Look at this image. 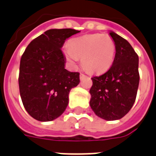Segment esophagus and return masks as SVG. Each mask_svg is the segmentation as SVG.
I'll use <instances>...</instances> for the list:
<instances>
[{"mask_svg":"<svg viewBox=\"0 0 156 156\" xmlns=\"http://www.w3.org/2000/svg\"><path fill=\"white\" fill-rule=\"evenodd\" d=\"M85 76H86L84 75V74H83V73H80V80H83Z\"/></svg>","mask_w":156,"mask_h":156,"instance_id":"1","label":"esophagus"}]
</instances>
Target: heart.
Listing matches in <instances>:
<instances>
[{
    "mask_svg": "<svg viewBox=\"0 0 156 156\" xmlns=\"http://www.w3.org/2000/svg\"><path fill=\"white\" fill-rule=\"evenodd\" d=\"M115 41L108 34H87L71 39L64 55L71 66L76 65L79 58L82 65L90 73H104L110 68L115 59Z\"/></svg>",
    "mask_w": 156,
    "mask_h": 156,
    "instance_id": "b5f03b06",
    "label": "heart"
}]
</instances>
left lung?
<instances>
[{"mask_svg":"<svg viewBox=\"0 0 156 156\" xmlns=\"http://www.w3.org/2000/svg\"><path fill=\"white\" fill-rule=\"evenodd\" d=\"M116 51L106 73L92 77L90 106L97 116L116 120L127 114L136 101L140 83L139 56L127 40L111 31Z\"/></svg>","mask_w":156,"mask_h":156,"instance_id":"left-lung-1","label":"left lung"}]
</instances>
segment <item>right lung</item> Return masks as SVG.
<instances>
[{
	"instance_id": "right-lung-1",
	"label": "right lung",
	"mask_w": 156,
	"mask_h": 156,
	"mask_svg": "<svg viewBox=\"0 0 156 156\" xmlns=\"http://www.w3.org/2000/svg\"><path fill=\"white\" fill-rule=\"evenodd\" d=\"M80 31L49 29L27 46L20 63L19 88L23 105L39 121H51L62 115L69 94L80 83V73L65 69L61 48L65 40Z\"/></svg>"
}]
</instances>
